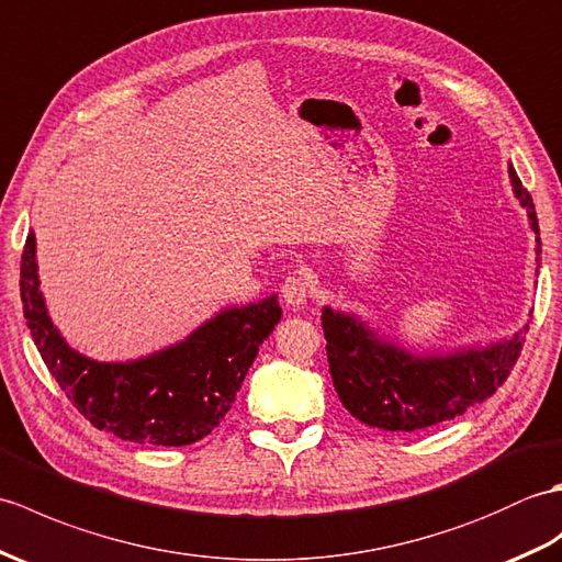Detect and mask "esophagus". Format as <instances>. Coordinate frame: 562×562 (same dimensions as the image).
Segmentation results:
<instances>
[{
  "label": "esophagus",
  "mask_w": 562,
  "mask_h": 562,
  "mask_svg": "<svg viewBox=\"0 0 562 562\" xmlns=\"http://www.w3.org/2000/svg\"><path fill=\"white\" fill-rule=\"evenodd\" d=\"M310 289H313V285H310V279L305 277V273L295 271V273H291V277H285V281L281 283V295L291 307H301L307 303Z\"/></svg>",
  "instance_id": "esophagus-1"
}]
</instances>
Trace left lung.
Here are the masks:
<instances>
[{"label":"left lung","mask_w":562,"mask_h":562,"mask_svg":"<svg viewBox=\"0 0 562 562\" xmlns=\"http://www.w3.org/2000/svg\"><path fill=\"white\" fill-rule=\"evenodd\" d=\"M507 172L531 231L539 235L531 194L513 166ZM536 255H541V238H536ZM536 265L541 267V257ZM322 329L334 390L348 414L372 428L414 432L452 420L495 394L517 363L529 324L509 339L447 356L411 353L380 339L368 322L329 305L322 310Z\"/></svg>","instance_id":"left-lung-1"}]
</instances>
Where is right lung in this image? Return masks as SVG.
I'll return each instance as SVG.
<instances>
[{
    "mask_svg": "<svg viewBox=\"0 0 562 562\" xmlns=\"http://www.w3.org/2000/svg\"><path fill=\"white\" fill-rule=\"evenodd\" d=\"M21 301L47 370L91 426L136 445L182 447L228 414L259 344L281 319L277 295L221 310L184 341L127 363H98L61 339L37 281L35 235L21 255Z\"/></svg>",
    "mask_w": 562,
    "mask_h": 562,
    "instance_id": "add662e5",
    "label": "right lung"
}]
</instances>
